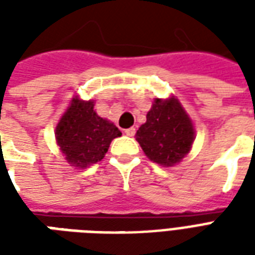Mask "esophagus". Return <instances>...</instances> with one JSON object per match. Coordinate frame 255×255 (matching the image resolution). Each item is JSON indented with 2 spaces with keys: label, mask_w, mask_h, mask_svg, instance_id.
<instances>
[{
  "label": "esophagus",
  "mask_w": 255,
  "mask_h": 255,
  "mask_svg": "<svg viewBox=\"0 0 255 255\" xmlns=\"http://www.w3.org/2000/svg\"><path fill=\"white\" fill-rule=\"evenodd\" d=\"M124 133H126L127 136H133V135H135V128H133V127L127 128V129L124 131Z\"/></svg>",
  "instance_id": "34e87169"
}]
</instances>
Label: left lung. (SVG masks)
Here are the masks:
<instances>
[{
  "mask_svg": "<svg viewBox=\"0 0 255 255\" xmlns=\"http://www.w3.org/2000/svg\"><path fill=\"white\" fill-rule=\"evenodd\" d=\"M135 136L149 160L172 166L188 154L195 131L180 102L171 97L168 100L155 98L146 115V123L139 127Z\"/></svg>",
  "mask_w": 255,
  "mask_h": 255,
  "instance_id": "1",
  "label": "left lung"
}]
</instances>
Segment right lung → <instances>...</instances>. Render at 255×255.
<instances>
[{
    "label": "right lung",
    "instance_id": "right-lung-1",
    "mask_svg": "<svg viewBox=\"0 0 255 255\" xmlns=\"http://www.w3.org/2000/svg\"><path fill=\"white\" fill-rule=\"evenodd\" d=\"M120 129L94 111V101L75 97L56 127V140L71 166L86 168L105 157Z\"/></svg>",
    "mask_w": 255,
    "mask_h": 255
}]
</instances>
